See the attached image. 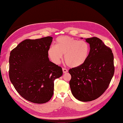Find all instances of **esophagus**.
Wrapping results in <instances>:
<instances>
[{
  "mask_svg": "<svg viewBox=\"0 0 123 123\" xmlns=\"http://www.w3.org/2000/svg\"><path fill=\"white\" fill-rule=\"evenodd\" d=\"M62 70H63V72L64 73H67V72H68V70H67L66 69H65V68H62Z\"/></svg>",
  "mask_w": 123,
  "mask_h": 123,
  "instance_id": "obj_1",
  "label": "esophagus"
}]
</instances>
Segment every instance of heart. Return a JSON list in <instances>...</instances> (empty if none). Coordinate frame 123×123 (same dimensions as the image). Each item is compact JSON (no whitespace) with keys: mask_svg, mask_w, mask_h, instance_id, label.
Returning a JSON list of instances; mask_svg holds the SVG:
<instances>
[{"mask_svg":"<svg viewBox=\"0 0 123 123\" xmlns=\"http://www.w3.org/2000/svg\"><path fill=\"white\" fill-rule=\"evenodd\" d=\"M89 51V45L86 41L64 36L56 39L55 46L49 48L47 55L52 62L58 64L64 54V60L67 65L71 67H77L87 60Z\"/></svg>","mask_w":123,"mask_h":123,"instance_id":"b5f03b06","label":"heart"}]
</instances>
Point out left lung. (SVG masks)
<instances>
[{
    "label": "left lung",
    "mask_w": 123,
    "mask_h": 123,
    "mask_svg": "<svg viewBox=\"0 0 123 123\" xmlns=\"http://www.w3.org/2000/svg\"><path fill=\"white\" fill-rule=\"evenodd\" d=\"M90 50L83 65L70 69L69 84L74 97L88 102L99 98L107 90L113 78L115 67L112 51L100 39H85Z\"/></svg>",
    "instance_id": "1"
}]
</instances>
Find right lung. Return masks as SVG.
<instances>
[{"instance_id": "1", "label": "right lung", "mask_w": 123, "mask_h": 123, "mask_svg": "<svg viewBox=\"0 0 123 123\" xmlns=\"http://www.w3.org/2000/svg\"><path fill=\"white\" fill-rule=\"evenodd\" d=\"M51 36L26 39L10 53L9 76L17 92L36 104L48 102L54 93V81L62 74V68L50 61L47 51Z\"/></svg>"}]
</instances>
